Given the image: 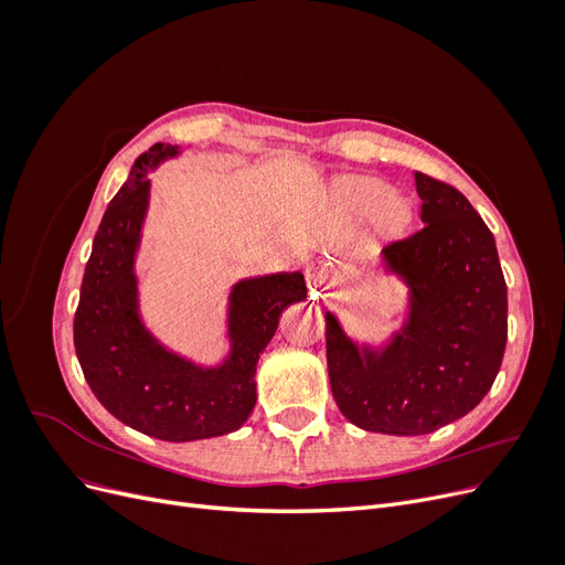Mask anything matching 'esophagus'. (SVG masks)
<instances>
[{"label": "esophagus", "mask_w": 565, "mask_h": 565, "mask_svg": "<svg viewBox=\"0 0 565 565\" xmlns=\"http://www.w3.org/2000/svg\"><path fill=\"white\" fill-rule=\"evenodd\" d=\"M332 282H334V270L330 264L316 262L306 268V285H309L311 297H320L324 289H330Z\"/></svg>", "instance_id": "34e87169"}]
</instances>
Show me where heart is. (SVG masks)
Segmentation results:
<instances>
[{
  "instance_id": "b5f03b06",
  "label": "heart",
  "mask_w": 565,
  "mask_h": 565,
  "mask_svg": "<svg viewBox=\"0 0 565 565\" xmlns=\"http://www.w3.org/2000/svg\"><path fill=\"white\" fill-rule=\"evenodd\" d=\"M341 210L355 218H370L382 235L396 237L413 224V200L403 193H388V185L372 177H344L337 188Z\"/></svg>"
}]
</instances>
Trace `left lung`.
Instances as JSON below:
<instances>
[{
    "instance_id": "1",
    "label": "left lung",
    "mask_w": 565,
    "mask_h": 565,
    "mask_svg": "<svg viewBox=\"0 0 565 565\" xmlns=\"http://www.w3.org/2000/svg\"><path fill=\"white\" fill-rule=\"evenodd\" d=\"M424 228L382 249L407 285V320L382 349L324 313L332 396L351 424L431 434L486 398L507 347V282L486 221L457 188L415 172Z\"/></svg>"
}]
</instances>
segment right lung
<instances>
[{
    "label": "right lung",
    "instance_id": "right-lung-1",
    "mask_svg": "<svg viewBox=\"0 0 565 565\" xmlns=\"http://www.w3.org/2000/svg\"><path fill=\"white\" fill-rule=\"evenodd\" d=\"M177 152V146H152L110 200L84 268L73 332L84 380L100 405L136 431L183 443L224 436L247 422L256 403V363L282 311L306 299V282L299 270L235 282L231 353L216 367L185 361L146 330L134 262L148 212V172Z\"/></svg>",
    "mask_w": 565,
    "mask_h": 565
}]
</instances>
